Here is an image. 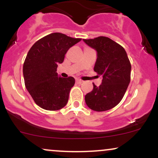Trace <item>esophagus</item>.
I'll list each match as a JSON object with an SVG mask.
<instances>
[{
  "mask_svg": "<svg viewBox=\"0 0 158 158\" xmlns=\"http://www.w3.org/2000/svg\"><path fill=\"white\" fill-rule=\"evenodd\" d=\"M76 82H77V84H81V83H82V81L80 80V79H77V80H76Z\"/></svg>",
  "mask_w": 158,
  "mask_h": 158,
  "instance_id": "34e87169",
  "label": "esophagus"
}]
</instances>
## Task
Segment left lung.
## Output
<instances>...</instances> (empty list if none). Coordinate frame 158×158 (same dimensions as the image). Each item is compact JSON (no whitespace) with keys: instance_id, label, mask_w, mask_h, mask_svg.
I'll use <instances>...</instances> for the list:
<instances>
[{"instance_id":"8db88e82","label":"left lung","mask_w":158,"mask_h":158,"mask_svg":"<svg viewBox=\"0 0 158 158\" xmlns=\"http://www.w3.org/2000/svg\"><path fill=\"white\" fill-rule=\"evenodd\" d=\"M83 41L97 51L94 70L102 77L99 87L93 83L94 89L85 95V102L95 111L111 109L122 100L128 88L131 80V63L125 49L109 38L99 36Z\"/></svg>"}]
</instances>
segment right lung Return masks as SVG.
I'll return each instance as SVG.
<instances>
[{
    "mask_svg": "<svg viewBox=\"0 0 158 158\" xmlns=\"http://www.w3.org/2000/svg\"><path fill=\"white\" fill-rule=\"evenodd\" d=\"M80 41L54 32L36 41L29 50L23 66L25 86L43 109L57 110L68 103L75 79L72 77H60L56 70L69 49Z\"/></svg>",
    "mask_w": 158,
    "mask_h": 158,
    "instance_id": "1",
    "label": "right lung"
}]
</instances>
